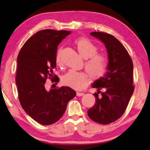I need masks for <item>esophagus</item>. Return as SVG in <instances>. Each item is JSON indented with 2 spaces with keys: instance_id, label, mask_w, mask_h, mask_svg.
<instances>
[{
  "instance_id": "obj_1",
  "label": "esophagus",
  "mask_w": 150,
  "mask_h": 150,
  "mask_svg": "<svg viewBox=\"0 0 150 150\" xmlns=\"http://www.w3.org/2000/svg\"><path fill=\"white\" fill-rule=\"evenodd\" d=\"M84 95L83 93H81V92H77L76 93V95L78 96V97H81V96H83Z\"/></svg>"
}]
</instances>
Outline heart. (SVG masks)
Here are the masks:
<instances>
[{
	"instance_id": "1",
	"label": "heart",
	"mask_w": 150,
	"mask_h": 150,
	"mask_svg": "<svg viewBox=\"0 0 150 150\" xmlns=\"http://www.w3.org/2000/svg\"><path fill=\"white\" fill-rule=\"evenodd\" d=\"M74 44L81 57L86 59L85 69L90 77L95 80L103 77L109 67V60L107 55L97 53L98 46L86 38H76L74 40ZM56 63L59 67L63 65L61 50H59L56 54ZM62 82L64 86L80 90L88 86L89 79L86 72L71 69L63 76Z\"/></svg>"
}]
</instances>
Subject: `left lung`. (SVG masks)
<instances>
[{
  "label": "left lung",
  "mask_w": 150,
  "mask_h": 150,
  "mask_svg": "<svg viewBox=\"0 0 150 150\" xmlns=\"http://www.w3.org/2000/svg\"><path fill=\"white\" fill-rule=\"evenodd\" d=\"M90 35L105 45L109 67L104 76L92 84L98 90L94 94L96 103L87 114L95 122L106 125L119 119L127 107L134 89L133 63L125 47L114 36L102 32ZM102 88L104 92L100 91Z\"/></svg>",
  "instance_id": "obj_1"
}]
</instances>
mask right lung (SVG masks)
<instances>
[{"instance_id":"right-lung-1","label":"right lung","mask_w":150,"mask_h":150,"mask_svg":"<svg viewBox=\"0 0 150 150\" xmlns=\"http://www.w3.org/2000/svg\"><path fill=\"white\" fill-rule=\"evenodd\" d=\"M70 33L52 29L38 31L24 44L17 59L16 83L19 102L25 112L42 125L57 122L68 103L76 95L69 87L47 91L44 86L47 78L53 82L59 81L53 71L56 67L57 46Z\"/></svg>"}]
</instances>
